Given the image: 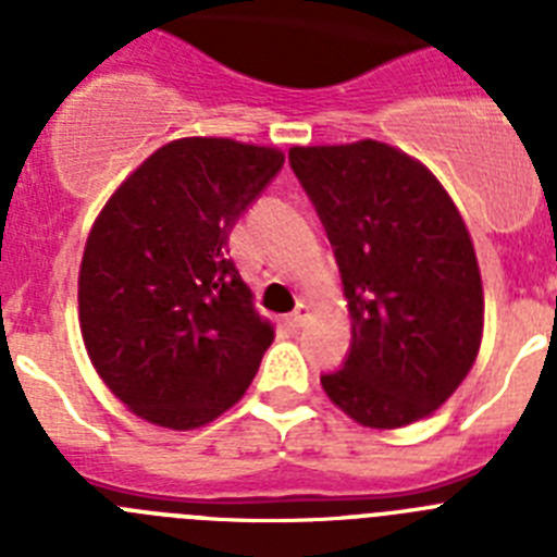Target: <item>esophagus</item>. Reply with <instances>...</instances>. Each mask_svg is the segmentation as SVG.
Returning a JSON list of instances; mask_svg holds the SVG:
<instances>
[{
  "label": "esophagus",
  "mask_w": 557,
  "mask_h": 557,
  "mask_svg": "<svg viewBox=\"0 0 557 557\" xmlns=\"http://www.w3.org/2000/svg\"><path fill=\"white\" fill-rule=\"evenodd\" d=\"M307 321H309V307H307V304H298V309H295V312H289L287 318H284V323H287L289 329H301Z\"/></svg>",
  "instance_id": "obj_1"
}]
</instances>
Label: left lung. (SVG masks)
Here are the masks:
<instances>
[{"instance_id": "1", "label": "left lung", "mask_w": 557, "mask_h": 557, "mask_svg": "<svg viewBox=\"0 0 557 557\" xmlns=\"http://www.w3.org/2000/svg\"><path fill=\"white\" fill-rule=\"evenodd\" d=\"M348 298L351 348L326 396L373 430L430 416L474 366L482 282L460 211L437 178L382 141L293 147Z\"/></svg>"}]
</instances>
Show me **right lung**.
<instances>
[{
  "instance_id": "right-lung-1",
  "label": "right lung",
  "mask_w": 557,
  "mask_h": 557,
  "mask_svg": "<svg viewBox=\"0 0 557 557\" xmlns=\"http://www.w3.org/2000/svg\"><path fill=\"white\" fill-rule=\"evenodd\" d=\"M282 166L273 147L170 141L88 234L83 343L113 396L150 424H209L253 382L273 326L256 314L228 236Z\"/></svg>"
}]
</instances>
